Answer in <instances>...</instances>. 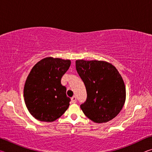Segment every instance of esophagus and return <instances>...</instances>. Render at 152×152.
Instances as JSON below:
<instances>
[{"instance_id": "34e87169", "label": "esophagus", "mask_w": 152, "mask_h": 152, "mask_svg": "<svg viewBox=\"0 0 152 152\" xmlns=\"http://www.w3.org/2000/svg\"><path fill=\"white\" fill-rule=\"evenodd\" d=\"M71 100H72V103H75V102H76V101H77L76 97L75 96H74L72 97Z\"/></svg>"}]
</instances>
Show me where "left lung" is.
I'll return each instance as SVG.
<instances>
[{"label":"left lung","instance_id":"left-lung-1","mask_svg":"<svg viewBox=\"0 0 152 152\" xmlns=\"http://www.w3.org/2000/svg\"><path fill=\"white\" fill-rule=\"evenodd\" d=\"M76 68L86 89V101L80 105L84 115L97 123L112 120L126 98L124 82L116 68L104 61L78 60Z\"/></svg>","mask_w":152,"mask_h":152}]
</instances>
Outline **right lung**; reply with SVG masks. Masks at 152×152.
<instances>
[{"label": "right lung", "instance_id": "1", "mask_svg": "<svg viewBox=\"0 0 152 152\" xmlns=\"http://www.w3.org/2000/svg\"><path fill=\"white\" fill-rule=\"evenodd\" d=\"M69 60L45 58L33 67L24 86V100L31 115L40 121L52 122L70 105L61 77L70 68Z\"/></svg>", "mask_w": 152, "mask_h": 152}]
</instances>
